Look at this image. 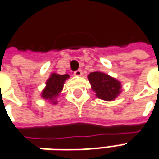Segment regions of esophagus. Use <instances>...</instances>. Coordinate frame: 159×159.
Masks as SVG:
<instances>
[{
	"mask_svg": "<svg viewBox=\"0 0 159 159\" xmlns=\"http://www.w3.org/2000/svg\"><path fill=\"white\" fill-rule=\"evenodd\" d=\"M82 74H83V72H82L81 69H78V70H76V71L74 72V75H76V76H81Z\"/></svg>",
	"mask_w": 159,
	"mask_h": 159,
	"instance_id": "esophagus-1",
	"label": "esophagus"
}]
</instances>
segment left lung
<instances>
[{
	"label": "left lung",
	"instance_id": "8db88e82",
	"mask_svg": "<svg viewBox=\"0 0 159 159\" xmlns=\"http://www.w3.org/2000/svg\"><path fill=\"white\" fill-rule=\"evenodd\" d=\"M92 90L96 96L106 101L113 100L120 92V83L115 78L101 72H91L88 75Z\"/></svg>",
	"mask_w": 159,
	"mask_h": 159
}]
</instances>
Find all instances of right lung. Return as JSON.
Segmentation results:
<instances>
[{
    "label": "right lung",
    "mask_w": 159,
    "mask_h": 159,
    "mask_svg": "<svg viewBox=\"0 0 159 159\" xmlns=\"http://www.w3.org/2000/svg\"><path fill=\"white\" fill-rule=\"evenodd\" d=\"M69 77V75H58V74H52L50 78L47 80V86L42 91V97L45 99H49L51 102H53V104H55L56 101H52L55 100L57 98L61 91L62 90L63 85L65 80L68 79Z\"/></svg>",
    "instance_id": "1"
}]
</instances>
